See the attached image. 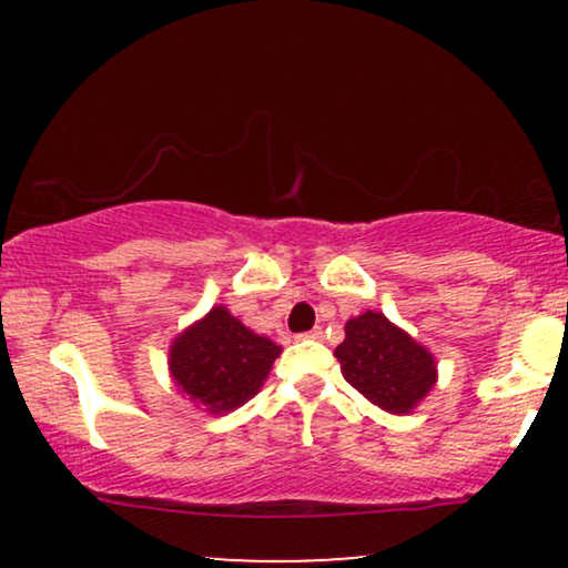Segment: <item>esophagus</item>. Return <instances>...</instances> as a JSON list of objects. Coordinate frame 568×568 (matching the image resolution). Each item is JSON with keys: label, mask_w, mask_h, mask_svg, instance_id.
Returning <instances> with one entry per match:
<instances>
[{"label": "esophagus", "mask_w": 568, "mask_h": 568, "mask_svg": "<svg viewBox=\"0 0 568 568\" xmlns=\"http://www.w3.org/2000/svg\"><path fill=\"white\" fill-rule=\"evenodd\" d=\"M297 338H302V341H305V338H313V341H323V331L321 328H313V331H307V333H300V336Z\"/></svg>", "instance_id": "1"}]
</instances>
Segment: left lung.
Here are the masks:
<instances>
[{
	"label": "left lung",
	"mask_w": 568,
	"mask_h": 568,
	"mask_svg": "<svg viewBox=\"0 0 568 568\" xmlns=\"http://www.w3.org/2000/svg\"><path fill=\"white\" fill-rule=\"evenodd\" d=\"M333 354L346 383L390 414H408L437 383L434 356L375 310L346 323Z\"/></svg>",
	"instance_id": "8db88e82"
}]
</instances>
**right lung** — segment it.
<instances>
[{
	"label": "right lung",
	"mask_w": 568,
	"mask_h": 568,
	"mask_svg": "<svg viewBox=\"0 0 568 568\" xmlns=\"http://www.w3.org/2000/svg\"><path fill=\"white\" fill-rule=\"evenodd\" d=\"M282 346L247 331L224 307L191 325L170 348V372L193 403L212 414L243 406L261 390Z\"/></svg>",
	"instance_id": "obj_1"
}]
</instances>
